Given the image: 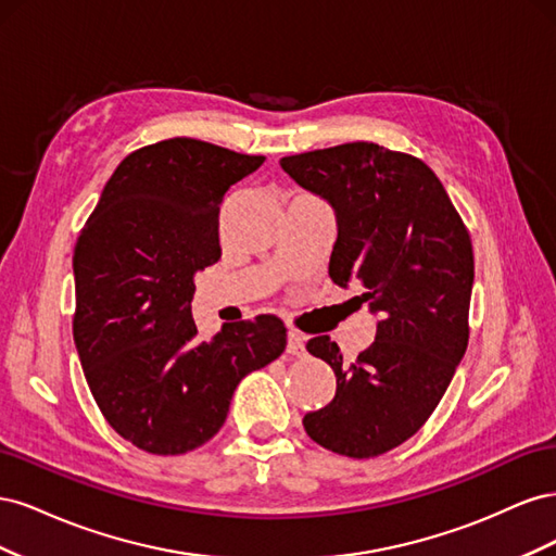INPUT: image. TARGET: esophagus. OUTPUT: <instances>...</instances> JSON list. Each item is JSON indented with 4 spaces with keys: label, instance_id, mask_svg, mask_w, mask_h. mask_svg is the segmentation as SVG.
<instances>
[{
    "label": "esophagus",
    "instance_id": "obj_1",
    "mask_svg": "<svg viewBox=\"0 0 556 556\" xmlns=\"http://www.w3.org/2000/svg\"><path fill=\"white\" fill-rule=\"evenodd\" d=\"M288 352L292 357H301L306 352V339L299 331H288Z\"/></svg>",
    "mask_w": 556,
    "mask_h": 556
}]
</instances>
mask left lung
Returning <instances> with one entry per match:
<instances>
[{
  "label": "left lung",
  "instance_id": "8db88e82",
  "mask_svg": "<svg viewBox=\"0 0 556 556\" xmlns=\"http://www.w3.org/2000/svg\"><path fill=\"white\" fill-rule=\"evenodd\" d=\"M301 188L336 211L329 276L380 315L376 341L343 362L329 336L306 343L336 374V394L306 413L311 439L352 459L378 457L422 429L468 345L473 245L429 166L355 141L282 157Z\"/></svg>",
  "mask_w": 556,
  "mask_h": 556
}]
</instances>
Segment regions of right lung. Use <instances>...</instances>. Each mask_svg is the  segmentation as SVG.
<instances>
[{"mask_svg":"<svg viewBox=\"0 0 556 556\" xmlns=\"http://www.w3.org/2000/svg\"><path fill=\"white\" fill-rule=\"evenodd\" d=\"M264 155L188 137L129 153L74 248V343L106 422L150 454L211 441L237 384L282 355L276 315L197 339L194 274L220 260L217 215Z\"/></svg>","mask_w":556,"mask_h":556,"instance_id":"right-lung-1","label":"right lung"}]
</instances>
